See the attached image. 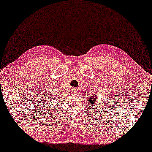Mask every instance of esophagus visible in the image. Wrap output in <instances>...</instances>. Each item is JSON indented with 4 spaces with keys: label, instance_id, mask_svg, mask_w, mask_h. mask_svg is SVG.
<instances>
[{
    "label": "esophagus",
    "instance_id": "34e87169",
    "mask_svg": "<svg viewBox=\"0 0 152 152\" xmlns=\"http://www.w3.org/2000/svg\"><path fill=\"white\" fill-rule=\"evenodd\" d=\"M73 91H74V92H75V90H73Z\"/></svg>",
    "mask_w": 152,
    "mask_h": 152
}]
</instances>
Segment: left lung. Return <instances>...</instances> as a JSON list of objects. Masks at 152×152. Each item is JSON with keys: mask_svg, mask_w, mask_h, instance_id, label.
<instances>
[{"mask_svg": "<svg viewBox=\"0 0 152 152\" xmlns=\"http://www.w3.org/2000/svg\"><path fill=\"white\" fill-rule=\"evenodd\" d=\"M98 96L99 95H97V96L93 95V96H91V97L90 99H89V101H90V105H93V104H95V103H96V98H97Z\"/></svg>", "mask_w": 152, "mask_h": 152, "instance_id": "left-lung-1", "label": "left lung"}]
</instances>
